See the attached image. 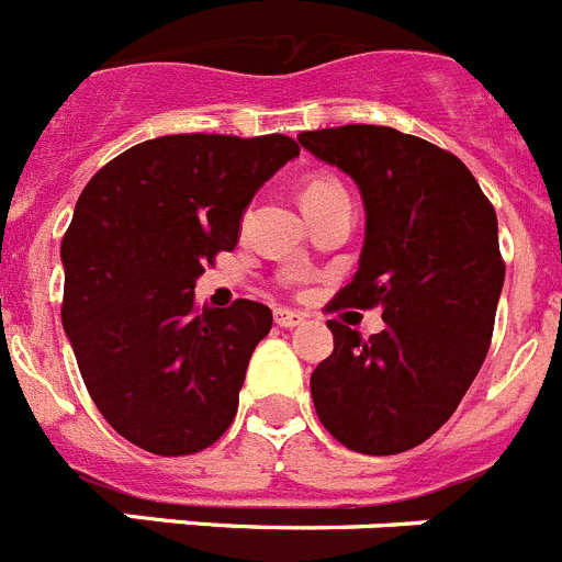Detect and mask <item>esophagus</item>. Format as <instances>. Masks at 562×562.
Returning <instances> with one entry per match:
<instances>
[{
    "label": "esophagus",
    "instance_id": "esophagus-1",
    "mask_svg": "<svg viewBox=\"0 0 562 562\" xmlns=\"http://www.w3.org/2000/svg\"><path fill=\"white\" fill-rule=\"evenodd\" d=\"M306 317L297 315V312H290V310H276V324L281 326V329H295V326L304 324Z\"/></svg>",
    "mask_w": 562,
    "mask_h": 562
}]
</instances>
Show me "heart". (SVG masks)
Here are the masks:
<instances>
[{
	"instance_id": "1",
	"label": "heart",
	"mask_w": 562,
	"mask_h": 562,
	"mask_svg": "<svg viewBox=\"0 0 562 562\" xmlns=\"http://www.w3.org/2000/svg\"><path fill=\"white\" fill-rule=\"evenodd\" d=\"M340 193H346V188H342V182L337 177H331V173H315V177L306 180L304 191H301V202L310 205V202L329 200V196H340Z\"/></svg>"
}]
</instances>
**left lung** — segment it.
Listing matches in <instances>:
<instances>
[{
    "instance_id": "obj_1",
    "label": "left lung",
    "mask_w": 562,
    "mask_h": 562,
    "mask_svg": "<svg viewBox=\"0 0 562 562\" xmlns=\"http://www.w3.org/2000/svg\"><path fill=\"white\" fill-rule=\"evenodd\" d=\"M297 140L366 202L360 270L329 312L380 306L385 321L369 340L326 321L335 351L312 371L317 419L342 448L405 453L453 416L493 340L506 272L495 207L456 154L414 134L351 123Z\"/></svg>"
}]
</instances>
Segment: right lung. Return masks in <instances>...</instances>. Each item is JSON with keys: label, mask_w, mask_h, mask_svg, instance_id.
Masks as SVG:
<instances>
[{"label": "right lung", "mask_w": 562, "mask_h": 562, "mask_svg": "<svg viewBox=\"0 0 562 562\" xmlns=\"http://www.w3.org/2000/svg\"><path fill=\"white\" fill-rule=\"evenodd\" d=\"M301 146L286 134H168L87 182L61 241V321L89 396L123 439L191 456L231 428L272 312L200 310L193 284L238 241L252 193Z\"/></svg>", "instance_id": "1"}]
</instances>
